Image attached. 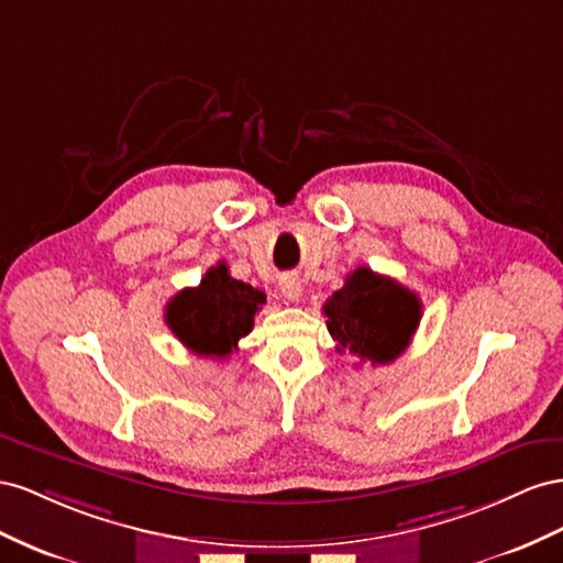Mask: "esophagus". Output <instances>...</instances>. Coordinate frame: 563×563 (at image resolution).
Returning a JSON list of instances; mask_svg holds the SVG:
<instances>
[{"label":"esophagus","instance_id":"34e87169","mask_svg":"<svg viewBox=\"0 0 563 563\" xmlns=\"http://www.w3.org/2000/svg\"><path fill=\"white\" fill-rule=\"evenodd\" d=\"M280 292L287 301H299L301 299V285L297 276H285L280 280Z\"/></svg>","mask_w":563,"mask_h":563}]
</instances>
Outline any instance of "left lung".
<instances>
[{
    "label": "left lung",
    "mask_w": 563,
    "mask_h": 563,
    "mask_svg": "<svg viewBox=\"0 0 563 563\" xmlns=\"http://www.w3.org/2000/svg\"><path fill=\"white\" fill-rule=\"evenodd\" d=\"M323 313L336 351L387 365L410 344L422 318V301L394 278L358 266L323 303Z\"/></svg>",
    "instance_id": "obj_1"
}]
</instances>
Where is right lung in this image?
Returning a JSON list of instances; mask_svg holds the SVG:
<instances>
[{"label":"right lung","instance_id":"obj_1","mask_svg":"<svg viewBox=\"0 0 563 563\" xmlns=\"http://www.w3.org/2000/svg\"><path fill=\"white\" fill-rule=\"evenodd\" d=\"M266 295L235 280L229 266L219 262L205 273L198 287H186L169 299L165 320L184 346L198 356L227 358L238 342L250 334L254 313Z\"/></svg>","mask_w":563,"mask_h":563}]
</instances>
